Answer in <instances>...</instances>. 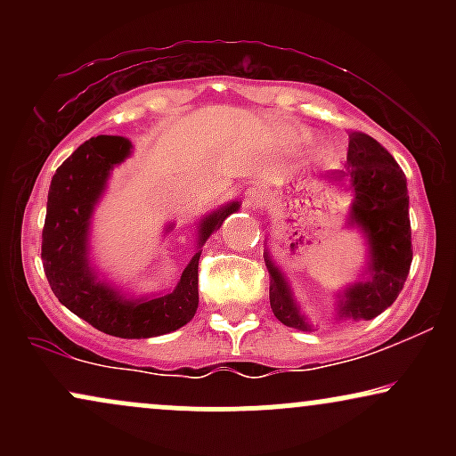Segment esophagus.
<instances>
[{
  "instance_id": "esophagus-1",
  "label": "esophagus",
  "mask_w": 456,
  "mask_h": 456,
  "mask_svg": "<svg viewBox=\"0 0 456 456\" xmlns=\"http://www.w3.org/2000/svg\"><path fill=\"white\" fill-rule=\"evenodd\" d=\"M264 199H265V195H264V191H261V188H255V186H250V188H246L244 191V206L246 208H259L261 203H264Z\"/></svg>"
}]
</instances>
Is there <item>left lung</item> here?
I'll list each match as a JSON object with an SVG mask.
<instances>
[{
    "label": "left lung",
    "instance_id": "left-lung-1",
    "mask_svg": "<svg viewBox=\"0 0 456 456\" xmlns=\"http://www.w3.org/2000/svg\"><path fill=\"white\" fill-rule=\"evenodd\" d=\"M328 177L334 182L347 180L355 195L352 223L364 229L370 244V279L345 291L338 315L373 319L396 300L410 274L413 250L405 174L373 137L349 130L345 171H332ZM264 259L272 276L270 306L274 317L289 328L308 330L279 268H274L268 253Z\"/></svg>",
    "mask_w": 456,
    "mask_h": 456
}]
</instances>
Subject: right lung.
Listing matches in <instances>:
<instances>
[{
	"label": "right lung",
	"instance_id": "obj_1",
	"mask_svg": "<svg viewBox=\"0 0 456 456\" xmlns=\"http://www.w3.org/2000/svg\"><path fill=\"white\" fill-rule=\"evenodd\" d=\"M130 154L124 137L98 134L78 145L57 167L49 188L43 229V268L57 300L90 326L119 338H150L174 332L191 322L199 305V257L182 272L171 294L151 300H124L107 287L87 264V227L94 203L107 184L109 171ZM238 210L229 203L201 221V242L218 229L224 216Z\"/></svg>",
	"mask_w": 456,
	"mask_h": 456
}]
</instances>
